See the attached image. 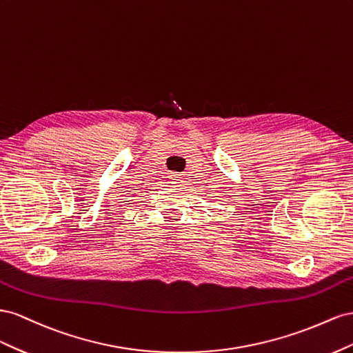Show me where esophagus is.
<instances>
[{
	"instance_id": "34e87169",
	"label": "esophagus",
	"mask_w": 353,
	"mask_h": 353,
	"mask_svg": "<svg viewBox=\"0 0 353 353\" xmlns=\"http://www.w3.org/2000/svg\"><path fill=\"white\" fill-rule=\"evenodd\" d=\"M170 180H171L170 183H173V185H174V186H177V188L183 186V180H182V177H180L177 173H173V174H171Z\"/></svg>"
}]
</instances>
